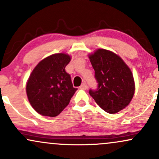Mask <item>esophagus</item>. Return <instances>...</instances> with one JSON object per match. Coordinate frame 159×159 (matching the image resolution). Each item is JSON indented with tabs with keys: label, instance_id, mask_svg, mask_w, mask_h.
Instances as JSON below:
<instances>
[{
	"label": "esophagus",
	"instance_id": "1",
	"mask_svg": "<svg viewBox=\"0 0 159 159\" xmlns=\"http://www.w3.org/2000/svg\"><path fill=\"white\" fill-rule=\"evenodd\" d=\"M87 84H86L85 82L82 83V84L81 85V87H80V89H81V90H87Z\"/></svg>",
	"mask_w": 159,
	"mask_h": 159
}]
</instances>
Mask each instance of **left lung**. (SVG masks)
<instances>
[{
	"mask_svg": "<svg viewBox=\"0 0 159 159\" xmlns=\"http://www.w3.org/2000/svg\"><path fill=\"white\" fill-rule=\"evenodd\" d=\"M98 83L96 90L89 93L97 105L109 114H116L128 106L135 85L131 69L120 56L98 48L89 55Z\"/></svg>",
	"mask_w": 159,
	"mask_h": 159,
	"instance_id": "8db88e82",
	"label": "left lung"
}]
</instances>
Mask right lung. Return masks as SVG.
I'll use <instances>...</instances> for the list:
<instances>
[{
  "label": "right lung",
  "instance_id": "1",
  "mask_svg": "<svg viewBox=\"0 0 159 159\" xmlns=\"http://www.w3.org/2000/svg\"><path fill=\"white\" fill-rule=\"evenodd\" d=\"M71 57L65 53L54 54L42 60L27 80V96L38 114L47 116L59 115L69 105L77 88L65 68Z\"/></svg>",
  "mask_w": 159,
  "mask_h": 159
}]
</instances>
